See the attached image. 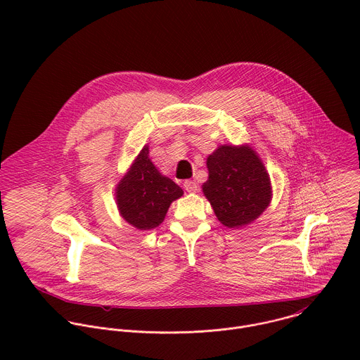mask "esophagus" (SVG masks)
Masks as SVG:
<instances>
[{
	"instance_id": "obj_1",
	"label": "esophagus",
	"mask_w": 360,
	"mask_h": 360,
	"mask_svg": "<svg viewBox=\"0 0 360 360\" xmlns=\"http://www.w3.org/2000/svg\"><path fill=\"white\" fill-rule=\"evenodd\" d=\"M184 188L189 193H196L199 191V186H198V184L195 181H185L184 182Z\"/></svg>"
}]
</instances>
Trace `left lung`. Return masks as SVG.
Wrapping results in <instances>:
<instances>
[{"label":"left lung","mask_w":360,"mask_h":360,"mask_svg":"<svg viewBox=\"0 0 360 360\" xmlns=\"http://www.w3.org/2000/svg\"><path fill=\"white\" fill-rule=\"evenodd\" d=\"M210 172L202 192L218 221L239 229L258 219L272 200L269 174L248 145H221L207 158Z\"/></svg>","instance_id":"left-lung-1"}]
</instances>
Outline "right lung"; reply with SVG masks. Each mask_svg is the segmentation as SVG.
<instances>
[{
  "instance_id": "right-lung-1",
  "label": "right lung",
  "mask_w": 360,
  "mask_h": 360,
  "mask_svg": "<svg viewBox=\"0 0 360 360\" xmlns=\"http://www.w3.org/2000/svg\"><path fill=\"white\" fill-rule=\"evenodd\" d=\"M182 195V188L152 164L148 145L141 149L115 188L120 215L139 231L160 226L171 203Z\"/></svg>"
}]
</instances>
